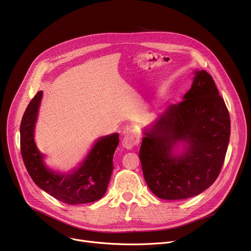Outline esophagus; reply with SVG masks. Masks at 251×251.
<instances>
[{"label":"esophagus","mask_w":251,"mask_h":251,"mask_svg":"<svg viewBox=\"0 0 251 251\" xmlns=\"http://www.w3.org/2000/svg\"><path fill=\"white\" fill-rule=\"evenodd\" d=\"M138 141V136L136 134H127L122 140V146L127 150H131L137 144Z\"/></svg>","instance_id":"34e87169"}]
</instances>
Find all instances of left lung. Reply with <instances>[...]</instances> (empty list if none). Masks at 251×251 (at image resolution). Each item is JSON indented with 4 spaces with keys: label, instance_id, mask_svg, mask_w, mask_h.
Wrapping results in <instances>:
<instances>
[{
    "label": "left lung",
    "instance_id": "left-lung-1",
    "mask_svg": "<svg viewBox=\"0 0 251 251\" xmlns=\"http://www.w3.org/2000/svg\"><path fill=\"white\" fill-rule=\"evenodd\" d=\"M194 75L183 101L170 105L143 128V175L162 200H185L208 189L220 175L228 147L226 103L205 70L195 69Z\"/></svg>",
    "mask_w": 251,
    "mask_h": 251
}]
</instances>
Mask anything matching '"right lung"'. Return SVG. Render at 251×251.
Wrapping results in <instances>:
<instances>
[{"label": "right lung", "mask_w": 251, "mask_h": 251, "mask_svg": "<svg viewBox=\"0 0 251 251\" xmlns=\"http://www.w3.org/2000/svg\"><path fill=\"white\" fill-rule=\"evenodd\" d=\"M43 95L41 90L30 100L20 127L21 152L28 175L39 188L64 203L82 204L100 200L110 181L119 134L112 133L96 139L86 157L74 170L63 173L50 169L34 141Z\"/></svg>", "instance_id": "1"}]
</instances>
